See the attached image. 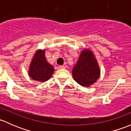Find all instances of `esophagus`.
<instances>
[{
  "label": "esophagus",
  "instance_id": "1",
  "mask_svg": "<svg viewBox=\"0 0 131 131\" xmlns=\"http://www.w3.org/2000/svg\"><path fill=\"white\" fill-rule=\"evenodd\" d=\"M59 69H64L65 68V66H60L59 67Z\"/></svg>",
  "mask_w": 131,
  "mask_h": 131
}]
</instances>
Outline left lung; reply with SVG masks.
I'll return each mask as SVG.
<instances>
[{
  "label": "left lung",
  "instance_id": "8db88e82",
  "mask_svg": "<svg viewBox=\"0 0 131 131\" xmlns=\"http://www.w3.org/2000/svg\"><path fill=\"white\" fill-rule=\"evenodd\" d=\"M72 75L78 84L86 87L93 84L98 79L100 69L91 51L84 50L81 52L72 69Z\"/></svg>",
  "mask_w": 131,
  "mask_h": 131
}]
</instances>
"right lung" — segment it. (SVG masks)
<instances>
[{
    "label": "right lung",
    "instance_id": "add662e5",
    "mask_svg": "<svg viewBox=\"0 0 131 131\" xmlns=\"http://www.w3.org/2000/svg\"><path fill=\"white\" fill-rule=\"evenodd\" d=\"M54 68L47 62L45 50H38L36 52L29 71L31 78L38 81L44 82L48 80L53 74Z\"/></svg>",
    "mask_w": 131,
    "mask_h": 131
}]
</instances>
